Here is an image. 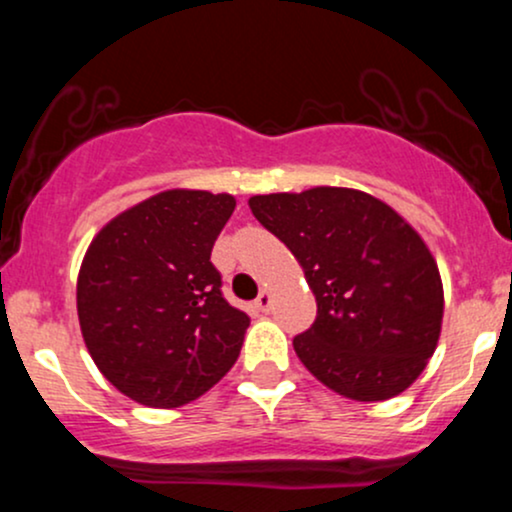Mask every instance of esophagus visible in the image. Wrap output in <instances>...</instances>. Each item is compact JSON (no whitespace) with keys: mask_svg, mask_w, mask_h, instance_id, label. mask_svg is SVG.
<instances>
[{"mask_svg":"<svg viewBox=\"0 0 512 512\" xmlns=\"http://www.w3.org/2000/svg\"><path fill=\"white\" fill-rule=\"evenodd\" d=\"M255 308L260 310V313H269V308H272V296H269V291H262L260 296L255 298Z\"/></svg>","mask_w":512,"mask_h":512,"instance_id":"esophagus-1","label":"esophagus"}]
</instances>
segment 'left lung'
<instances>
[{"mask_svg":"<svg viewBox=\"0 0 512 512\" xmlns=\"http://www.w3.org/2000/svg\"><path fill=\"white\" fill-rule=\"evenodd\" d=\"M250 209L315 293V322L293 337L303 366L358 402L407 390L443 322V284L419 233L385 202L346 187L257 195Z\"/></svg>","mask_w":512,"mask_h":512,"instance_id":"obj_1","label":"left lung"}]
</instances>
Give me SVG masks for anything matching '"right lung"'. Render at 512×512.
<instances>
[{
	"instance_id": "right-lung-1",
	"label": "right lung",
	"mask_w": 512,
	"mask_h": 512,
	"mask_svg": "<svg viewBox=\"0 0 512 512\" xmlns=\"http://www.w3.org/2000/svg\"><path fill=\"white\" fill-rule=\"evenodd\" d=\"M236 199L168 190L93 238L76 284L88 354L146 407L192 402L231 370L250 317L221 293L211 248Z\"/></svg>"
}]
</instances>
